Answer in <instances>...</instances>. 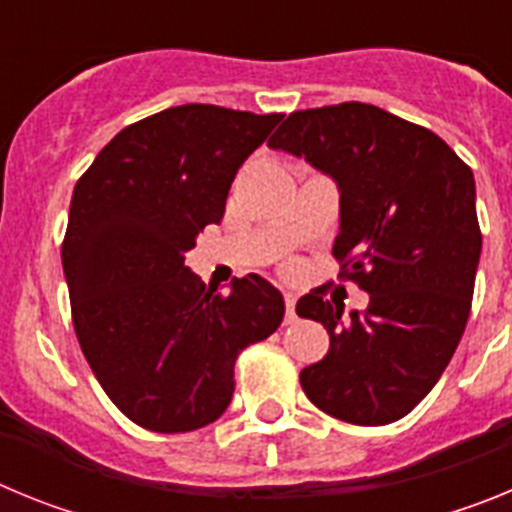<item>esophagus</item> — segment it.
<instances>
[{"mask_svg":"<svg viewBox=\"0 0 512 512\" xmlns=\"http://www.w3.org/2000/svg\"><path fill=\"white\" fill-rule=\"evenodd\" d=\"M295 305H297L295 295H284V307H287V323H295V320H297Z\"/></svg>","mask_w":512,"mask_h":512,"instance_id":"34e87169","label":"esophagus"}]
</instances>
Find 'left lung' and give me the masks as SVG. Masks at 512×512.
I'll return each mask as SVG.
<instances>
[{"mask_svg": "<svg viewBox=\"0 0 512 512\" xmlns=\"http://www.w3.org/2000/svg\"><path fill=\"white\" fill-rule=\"evenodd\" d=\"M269 146L336 179L338 279L369 292L348 318L320 289L300 297L297 315L330 336L302 390L346 423H395L433 390L467 328L482 251L472 169L433 130L364 102L292 112Z\"/></svg>", "mask_w": 512, "mask_h": 512, "instance_id": "obj_1", "label": "left lung"}]
</instances>
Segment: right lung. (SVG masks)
Returning <instances> with one entry per match:
<instances>
[{"label": "right lung", "mask_w": 512, "mask_h": 512, "mask_svg": "<svg viewBox=\"0 0 512 512\" xmlns=\"http://www.w3.org/2000/svg\"><path fill=\"white\" fill-rule=\"evenodd\" d=\"M279 120L169 107L122 128L76 182L61 246L76 338L107 397L146 431L215 423L238 354L282 323V295L259 274L220 292L184 266Z\"/></svg>", "instance_id": "right-lung-1"}]
</instances>
